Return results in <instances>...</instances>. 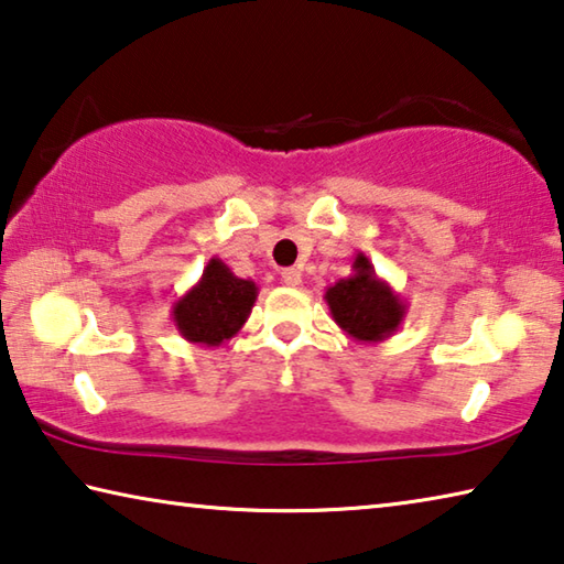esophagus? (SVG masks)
I'll use <instances>...</instances> for the list:
<instances>
[{"label": "esophagus", "instance_id": "obj_1", "mask_svg": "<svg viewBox=\"0 0 564 564\" xmlns=\"http://www.w3.org/2000/svg\"><path fill=\"white\" fill-rule=\"evenodd\" d=\"M281 281H283L285 285H301L303 275H301L299 269H283V271H281Z\"/></svg>", "mask_w": 564, "mask_h": 564}]
</instances>
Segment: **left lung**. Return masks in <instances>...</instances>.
Instances as JSON below:
<instances>
[{
  "label": "left lung",
  "instance_id": "1",
  "mask_svg": "<svg viewBox=\"0 0 564 564\" xmlns=\"http://www.w3.org/2000/svg\"><path fill=\"white\" fill-rule=\"evenodd\" d=\"M350 271L346 279L328 285L323 301L346 336L358 343H383L405 321L408 303L380 279L362 251L356 253Z\"/></svg>",
  "mask_w": 564,
  "mask_h": 564
}]
</instances>
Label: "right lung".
<instances>
[{
    "label": "right lung",
    "mask_w": 564,
    "mask_h": 564,
    "mask_svg": "<svg viewBox=\"0 0 564 564\" xmlns=\"http://www.w3.org/2000/svg\"><path fill=\"white\" fill-rule=\"evenodd\" d=\"M259 285L238 279L221 259L206 263L202 279L171 305L176 330L194 346L216 348L231 340L251 316Z\"/></svg>",
    "instance_id": "right-lung-1"
}]
</instances>
